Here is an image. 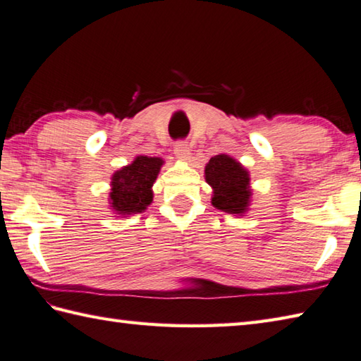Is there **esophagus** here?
<instances>
[{
    "mask_svg": "<svg viewBox=\"0 0 361 361\" xmlns=\"http://www.w3.org/2000/svg\"><path fill=\"white\" fill-rule=\"evenodd\" d=\"M173 153H175V157L178 158V159L186 161V159H189V157H190L189 145L185 142V140H178V142H176V144L173 145Z\"/></svg>",
    "mask_w": 361,
    "mask_h": 361,
    "instance_id": "obj_1",
    "label": "esophagus"
}]
</instances>
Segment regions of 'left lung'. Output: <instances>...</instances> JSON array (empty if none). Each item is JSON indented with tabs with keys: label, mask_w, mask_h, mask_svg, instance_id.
I'll use <instances>...</instances> for the list:
<instances>
[{
	"label": "left lung",
	"mask_w": 361,
	"mask_h": 361,
	"mask_svg": "<svg viewBox=\"0 0 361 361\" xmlns=\"http://www.w3.org/2000/svg\"><path fill=\"white\" fill-rule=\"evenodd\" d=\"M204 178L214 189L211 203L230 214H244L249 207V172L238 161L217 154L204 167Z\"/></svg>",
	"instance_id": "1"
}]
</instances>
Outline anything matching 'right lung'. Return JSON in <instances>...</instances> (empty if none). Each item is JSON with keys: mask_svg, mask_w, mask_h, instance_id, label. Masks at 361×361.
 <instances>
[{"mask_svg": "<svg viewBox=\"0 0 361 361\" xmlns=\"http://www.w3.org/2000/svg\"><path fill=\"white\" fill-rule=\"evenodd\" d=\"M162 166L161 158L137 157L112 175L111 207L117 214H137L153 200L152 186Z\"/></svg>", "mask_w": 361, "mask_h": 361, "instance_id": "add662e5", "label": "right lung"}]
</instances>
